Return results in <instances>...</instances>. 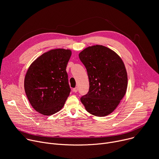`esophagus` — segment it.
I'll return each instance as SVG.
<instances>
[{"label":"esophagus","instance_id":"1","mask_svg":"<svg viewBox=\"0 0 159 159\" xmlns=\"http://www.w3.org/2000/svg\"><path fill=\"white\" fill-rule=\"evenodd\" d=\"M73 91H74V93H77V92L78 91V88H74V89H73Z\"/></svg>","mask_w":159,"mask_h":159}]
</instances>
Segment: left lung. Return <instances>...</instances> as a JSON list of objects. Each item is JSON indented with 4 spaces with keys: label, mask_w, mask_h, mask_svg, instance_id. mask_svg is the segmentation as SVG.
I'll list each match as a JSON object with an SVG mask.
<instances>
[{
    "label": "left lung",
    "mask_w": 159,
    "mask_h": 159,
    "mask_svg": "<svg viewBox=\"0 0 159 159\" xmlns=\"http://www.w3.org/2000/svg\"><path fill=\"white\" fill-rule=\"evenodd\" d=\"M79 58L88 71L89 90L80 101L85 110L97 117L112 113L126 93L127 74L121 57L103 46H89Z\"/></svg>",
    "instance_id": "obj_1"
}]
</instances>
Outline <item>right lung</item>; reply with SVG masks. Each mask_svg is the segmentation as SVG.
<instances>
[{
    "instance_id": "1",
    "label": "right lung",
    "mask_w": 159,
    "mask_h": 159,
    "mask_svg": "<svg viewBox=\"0 0 159 159\" xmlns=\"http://www.w3.org/2000/svg\"><path fill=\"white\" fill-rule=\"evenodd\" d=\"M71 55L70 49H51L38 57L28 68L25 91L39 113L51 115L63 107L70 93L66 68Z\"/></svg>"
}]
</instances>
